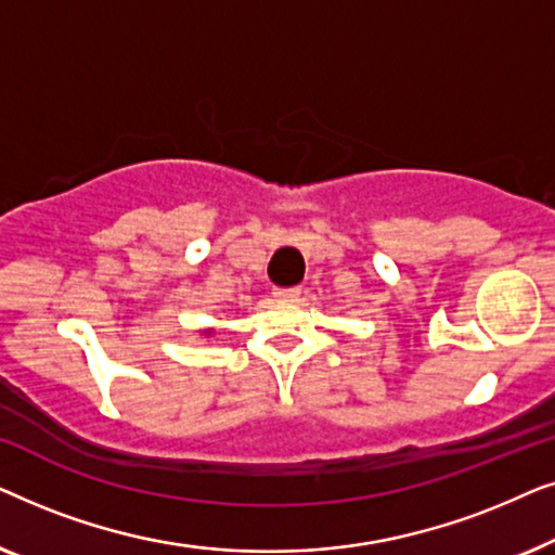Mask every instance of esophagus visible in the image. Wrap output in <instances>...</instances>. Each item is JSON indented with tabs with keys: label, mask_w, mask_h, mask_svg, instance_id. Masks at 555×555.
I'll return each instance as SVG.
<instances>
[{
	"label": "esophagus",
	"mask_w": 555,
	"mask_h": 555,
	"mask_svg": "<svg viewBox=\"0 0 555 555\" xmlns=\"http://www.w3.org/2000/svg\"><path fill=\"white\" fill-rule=\"evenodd\" d=\"M275 300H280V302H293V300H298V295H300V287H275Z\"/></svg>",
	"instance_id": "esophagus-1"
}]
</instances>
